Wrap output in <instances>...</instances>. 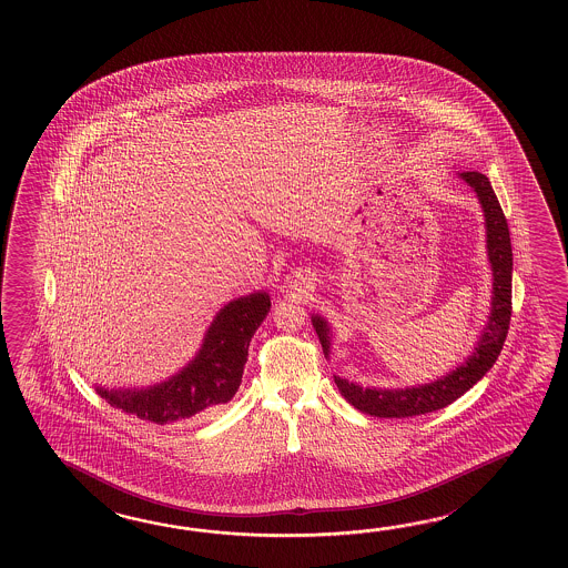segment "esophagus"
<instances>
[{
    "label": "esophagus",
    "mask_w": 568,
    "mask_h": 568,
    "mask_svg": "<svg viewBox=\"0 0 568 568\" xmlns=\"http://www.w3.org/2000/svg\"><path fill=\"white\" fill-rule=\"evenodd\" d=\"M311 276L304 274V272H294L292 276L286 278V290L292 294H304L306 290L311 288Z\"/></svg>",
    "instance_id": "1"
}]
</instances>
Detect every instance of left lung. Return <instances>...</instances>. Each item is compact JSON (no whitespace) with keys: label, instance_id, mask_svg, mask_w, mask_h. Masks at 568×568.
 <instances>
[{"label":"left lung","instance_id":"8db88e82","mask_svg":"<svg viewBox=\"0 0 568 568\" xmlns=\"http://www.w3.org/2000/svg\"><path fill=\"white\" fill-rule=\"evenodd\" d=\"M459 179L467 186H471L473 193L477 194L483 219H485V250L491 266V304H489L487 323L483 326L465 362L453 367L448 374L436 377L435 382L406 387H363L357 382H349L345 377L335 375V384L341 396L363 414L377 416V418H408V416L440 410L460 398L467 389H471L483 375L494 367L499 353L504 349L509 316H511V270H514L507 221L491 189V182L485 174L460 172ZM311 321L323 345L326 359H331V341H333L331 323L325 316L314 313Z\"/></svg>","mask_w":568,"mask_h":568}]
</instances>
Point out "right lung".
<instances>
[{"label":"right lung","mask_w":568,"mask_h":568,"mask_svg":"<svg viewBox=\"0 0 568 568\" xmlns=\"http://www.w3.org/2000/svg\"><path fill=\"white\" fill-rule=\"evenodd\" d=\"M270 294L257 290L227 302L213 316L193 359L176 374L145 387H103L95 392L113 408L156 424L193 418L227 404L242 384L250 341L270 313Z\"/></svg>","instance_id":"right-lung-1"}]
</instances>
